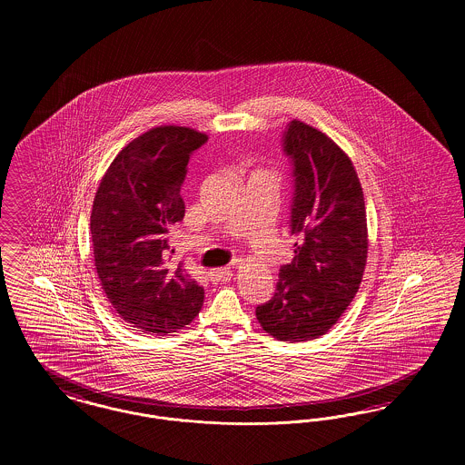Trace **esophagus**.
<instances>
[{
  "mask_svg": "<svg viewBox=\"0 0 465 465\" xmlns=\"http://www.w3.org/2000/svg\"><path fill=\"white\" fill-rule=\"evenodd\" d=\"M207 277L211 282H222L232 277V270L226 266V268H214V270H209L207 272Z\"/></svg>",
  "mask_w": 465,
  "mask_h": 465,
  "instance_id": "esophagus-1",
  "label": "esophagus"
}]
</instances>
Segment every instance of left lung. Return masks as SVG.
<instances>
[{"label":"left lung","mask_w":465,"mask_h":465,"mask_svg":"<svg viewBox=\"0 0 465 465\" xmlns=\"http://www.w3.org/2000/svg\"><path fill=\"white\" fill-rule=\"evenodd\" d=\"M282 148L292 167L289 232L298 241L256 317L273 338L305 341L330 331L359 289L368 258L366 207L351 158L326 134L292 120Z\"/></svg>","instance_id":"obj_1"}]
</instances>
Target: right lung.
Wrapping results in <instances>:
<instances>
[{
    "instance_id": "right-lung-1",
    "label": "right lung",
    "mask_w": 465,
    "mask_h": 465,
    "mask_svg": "<svg viewBox=\"0 0 465 465\" xmlns=\"http://www.w3.org/2000/svg\"><path fill=\"white\" fill-rule=\"evenodd\" d=\"M205 134L162 125L135 137L101 179L90 233L101 286L116 313L150 334L190 324L203 289L183 265L167 262L169 228L184 218L181 186Z\"/></svg>"
}]
</instances>
